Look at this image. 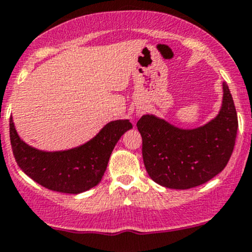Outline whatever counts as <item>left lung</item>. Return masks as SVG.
<instances>
[{"label": "left lung", "instance_id": "8db88e82", "mask_svg": "<svg viewBox=\"0 0 252 252\" xmlns=\"http://www.w3.org/2000/svg\"><path fill=\"white\" fill-rule=\"evenodd\" d=\"M223 93L220 113L198 128H178L150 114L139 119L144 164L157 184L186 190L209 182L224 170L235 147L238 119L225 82Z\"/></svg>", "mask_w": 252, "mask_h": 252}]
</instances>
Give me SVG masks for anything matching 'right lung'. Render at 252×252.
Returning <instances> with one entry per match:
<instances>
[{
	"mask_svg": "<svg viewBox=\"0 0 252 252\" xmlns=\"http://www.w3.org/2000/svg\"><path fill=\"white\" fill-rule=\"evenodd\" d=\"M132 128L128 120L111 121L81 146L59 152H43L28 146L9 120L10 144L21 170L48 190L63 193H81L100 183L115 144Z\"/></svg>",
	"mask_w": 252,
	"mask_h": 252,
	"instance_id": "1",
	"label": "right lung"
}]
</instances>
